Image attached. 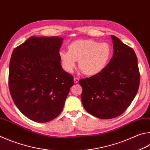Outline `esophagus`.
Returning a JSON list of instances; mask_svg holds the SVG:
<instances>
[{"instance_id": "obj_1", "label": "esophagus", "mask_w": 150, "mask_h": 150, "mask_svg": "<svg viewBox=\"0 0 150 150\" xmlns=\"http://www.w3.org/2000/svg\"><path fill=\"white\" fill-rule=\"evenodd\" d=\"M74 83H79V79L77 77L74 78Z\"/></svg>"}]
</instances>
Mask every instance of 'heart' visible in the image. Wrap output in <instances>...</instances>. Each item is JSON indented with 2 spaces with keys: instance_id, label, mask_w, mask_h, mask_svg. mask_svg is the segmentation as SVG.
Returning a JSON list of instances; mask_svg holds the SVG:
<instances>
[{
  "instance_id": "1",
  "label": "heart",
  "mask_w": 150,
  "mask_h": 150,
  "mask_svg": "<svg viewBox=\"0 0 150 150\" xmlns=\"http://www.w3.org/2000/svg\"><path fill=\"white\" fill-rule=\"evenodd\" d=\"M68 51L62 50L59 56L64 69L71 73L76 61L84 75L93 76L98 74L107 66L111 54V47L107 42H100L92 39H79L67 46Z\"/></svg>"
}]
</instances>
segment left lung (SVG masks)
<instances>
[{
  "mask_svg": "<svg viewBox=\"0 0 150 150\" xmlns=\"http://www.w3.org/2000/svg\"><path fill=\"white\" fill-rule=\"evenodd\" d=\"M112 58L98 74L79 80L81 98L87 112L98 118L116 117L132 103L140 84L138 59L134 50L114 35Z\"/></svg>",
  "mask_w": 150,
  "mask_h": 150,
  "instance_id": "obj_1",
  "label": "left lung"
}]
</instances>
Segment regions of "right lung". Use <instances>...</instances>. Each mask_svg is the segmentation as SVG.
<instances>
[{
  "label": "right lung",
  "instance_id": "1",
  "mask_svg": "<svg viewBox=\"0 0 150 150\" xmlns=\"http://www.w3.org/2000/svg\"><path fill=\"white\" fill-rule=\"evenodd\" d=\"M60 37H31L13 50L9 66V89L17 108L37 122L57 117L74 81L61 66Z\"/></svg>",
  "mask_w": 150,
  "mask_h": 150
}]
</instances>
